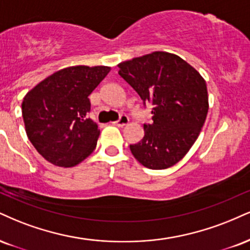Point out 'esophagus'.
I'll list each match as a JSON object with an SVG mask.
<instances>
[{
	"mask_svg": "<svg viewBox=\"0 0 250 250\" xmlns=\"http://www.w3.org/2000/svg\"><path fill=\"white\" fill-rule=\"evenodd\" d=\"M128 123H129V117L127 115H121L116 122H114V125H119V127H125V125H127Z\"/></svg>",
	"mask_w": 250,
	"mask_h": 250,
	"instance_id": "obj_1",
	"label": "esophagus"
}]
</instances>
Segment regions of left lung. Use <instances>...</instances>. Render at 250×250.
<instances>
[{"mask_svg": "<svg viewBox=\"0 0 250 250\" xmlns=\"http://www.w3.org/2000/svg\"><path fill=\"white\" fill-rule=\"evenodd\" d=\"M119 74L140 98L151 102L152 122L144 137L130 146L143 167L163 170L188 154L199 136L208 112L206 81L194 67L173 53L155 51L120 62Z\"/></svg>", "mask_w": 250, "mask_h": 250, "instance_id": "1", "label": "left lung"}]
</instances>
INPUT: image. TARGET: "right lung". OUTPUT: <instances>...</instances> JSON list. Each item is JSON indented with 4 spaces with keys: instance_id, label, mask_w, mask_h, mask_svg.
Here are the masks:
<instances>
[{
    "instance_id": "1",
    "label": "right lung",
    "mask_w": 250,
    "mask_h": 250,
    "mask_svg": "<svg viewBox=\"0 0 250 250\" xmlns=\"http://www.w3.org/2000/svg\"><path fill=\"white\" fill-rule=\"evenodd\" d=\"M109 71V66H70L45 78L24 96L26 135L47 162L72 167L94 151L100 130L86 117L91 110L88 96Z\"/></svg>"
}]
</instances>
